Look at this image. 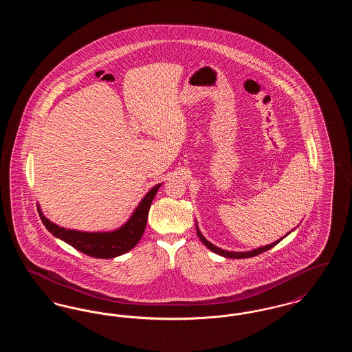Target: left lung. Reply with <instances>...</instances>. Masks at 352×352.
Listing matches in <instances>:
<instances>
[{"instance_id": "1", "label": "left lung", "mask_w": 352, "mask_h": 352, "mask_svg": "<svg viewBox=\"0 0 352 352\" xmlns=\"http://www.w3.org/2000/svg\"><path fill=\"white\" fill-rule=\"evenodd\" d=\"M197 234L199 236V239H201V243L210 250V251L215 252V253H218L220 256H224V257H230V258H248V257H253V256H257V254H260V253H263V252L268 251L270 248H273L276 244H278L284 237H281L280 240H277V241H274V243H272V244H269V245H265V247H260V248H257V250H253V251L250 252H230V251H224V250H221V248H218V247H215L212 243H210L203 234H201V231H199V227H198V224H197Z\"/></svg>"}]
</instances>
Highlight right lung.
Segmentation results:
<instances>
[{
	"label": "right lung",
	"mask_w": 352,
	"mask_h": 352,
	"mask_svg": "<svg viewBox=\"0 0 352 352\" xmlns=\"http://www.w3.org/2000/svg\"><path fill=\"white\" fill-rule=\"evenodd\" d=\"M160 186L161 184L154 186L144 197V199L140 201V204L134 210L132 217L124 226L109 232H83L66 230L46 218L39 206L38 212L49 232L66 241L75 250L96 258H113L131 251L142 237L146 227L151 201L154 199Z\"/></svg>",
	"instance_id": "1"
}]
</instances>
